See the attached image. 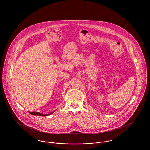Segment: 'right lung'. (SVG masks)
Returning a JSON list of instances; mask_svg holds the SVG:
<instances>
[{
    "mask_svg": "<svg viewBox=\"0 0 150 150\" xmlns=\"http://www.w3.org/2000/svg\"><path fill=\"white\" fill-rule=\"evenodd\" d=\"M54 111L51 112L50 114H41V113H39L38 112H29L30 113V114L32 115H38V116H43V117H46V116H48L52 114H53Z\"/></svg>",
    "mask_w": 150,
    "mask_h": 150,
    "instance_id": "1",
    "label": "right lung"
}]
</instances>
